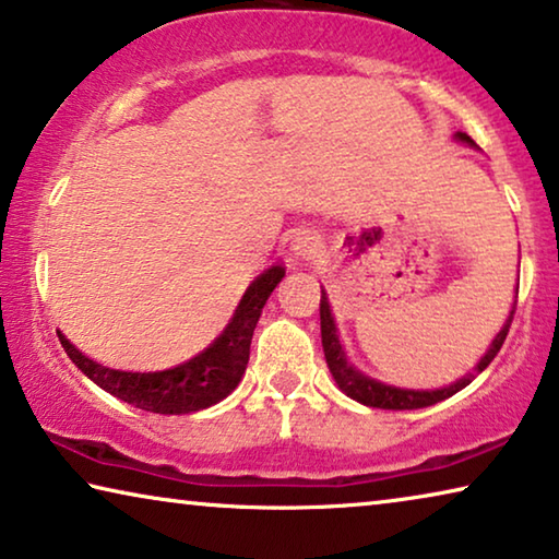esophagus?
Segmentation results:
<instances>
[{
	"mask_svg": "<svg viewBox=\"0 0 559 559\" xmlns=\"http://www.w3.org/2000/svg\"><path fill=\"white\" fill-rule=\"evenodd\" d=\"M320 237H314L312 231H297L295 237H292V250H295V254L299 257H314L317 252H320Z\"/></svg>",
	"mask_w": 559,
	"mask_h": 559,
	"instance_id": "1",
	"label": "esophagus"
}]
</instances>
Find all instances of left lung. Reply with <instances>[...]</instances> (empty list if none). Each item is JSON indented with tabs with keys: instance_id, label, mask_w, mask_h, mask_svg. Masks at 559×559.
<instances>
[{
	"instance_id": "1",
	"label": "left lung",
	"mask_w": 559,
	"mask_h": 559,
	"mask_svg": "<svg viewBox=\"0 0 559 559\" xmlns=\"http://www.w3.org/2000/svg\"><path fill=\"white\" fill-rule=\"evenodd\" d=\"M457 140L472 144V140L465 132H457ZM514 305H518V299H514ZM512 317H514V307H512V312L508 317V322H504V328L497 332L492 345H489V349L485 352V357L479 359V365L475 367L477 372H483V369L489 362H492L497 352H500V347L504 345V337H508V332H510ZM320 324H322L324 359H328V367H330V372L334 377V382H337V388L345 392L347 397L362 402V405H367V407H380V409L429 407V405H437V402L452 397L454 392L467 388V384L475 380V374H467L454 384H450V388H442V390H402V388H392V384L377 382V380H372V377L359 372V369L347 359L345 349H342V345H340V334H337V328H334L332 309H330L324 289H322V299H320Z\"/></svg>"
}]
</instances>
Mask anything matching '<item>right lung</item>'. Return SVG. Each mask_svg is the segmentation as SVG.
<instances>
[{
    "instance_id": "1",
    "label": "right lung",
    "mask_w": 559,
    "mask_h": 559,
    "mask_svg": "<svg viewBox=\"0 0 559 559\" xmlns=\"http://www.w3.org/2000/svg\"><path fill=\"white\" fill-rule=\"evenodd\" d=\"M282 277H285L282 264H274V267L260 274L247 287L227 330L207 349L192 357L190 362L162 369V372L111 369L84 357L64 334H59V342H62L72 362L94 384H99L102 390L115 394V397L130 402L140 409L157 412V415H187V412L217 405L242 380L247 362H250V345L257 320H260L264 302H267V297L280 285Z\"/></svg>"
}]
</instances>
